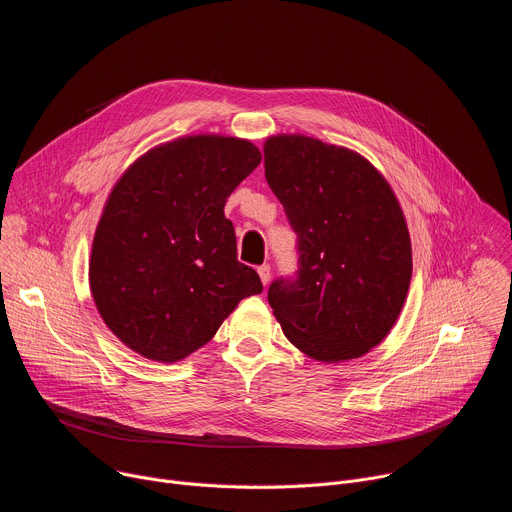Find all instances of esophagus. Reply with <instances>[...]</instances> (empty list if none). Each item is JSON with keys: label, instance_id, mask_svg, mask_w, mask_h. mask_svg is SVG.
I'll use <instances>...</instances> for the list:
<instances>
[{"label": "esophagus", "instance_id": "obj_1", "mask_svg": "<svg viewBox=\"0 0 512 512\" xmlns=\"http://www.w3.org/2000/svg\"><path fill=\"white\" fill-rule=\"evenodd\" d=\"M257 273H259V277H261V283L267 285L269 279H271V267L265 263V265H261V267L257 269Z\"/></svg>", "mask_w": 512, "mask_h": 512}]
</instances>
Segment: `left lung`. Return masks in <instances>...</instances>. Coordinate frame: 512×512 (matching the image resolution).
Segmentation results:
<instances>
[{
    "mask_svg": "<svg viewBox=\"0 0 512 512\" xmlns=\"http://www.w3.org/2000/svg\"><path fill=\"white\" fill-rule=\"evenodd\" d=\"M263 154L300 253L296 279L269 285L273 316L314 360L367 354L395 326L413 271L393 188L367 158L316 137L273 135Z\"/></svg>",
    "mask_w": 512,
    "mask_h": 512,
    "instance_id": "left-lung-1",
    "label": "left lung"
}]
</instances>
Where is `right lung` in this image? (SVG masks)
Wrapping results in <instances>:
<instances>
[{
    "instance_id": "add662e5",
    "label": "right lung",
    "mask_w": 512,
    "mask_h": 512,
    "mask_svg": "<svg viewBox=\"0 0 512 512\" xmlns=\"http://www.w3.org/2000/svg\"><path fill=\"white\" fill-rule=\"evenodd\" d=\"M259 162L249 139L186 135L145 152L117 180L95 231L89 285L127 348L182 360L243 298L261 294L225 216L227 198Z\"/></svg>"
}]
</instances>
